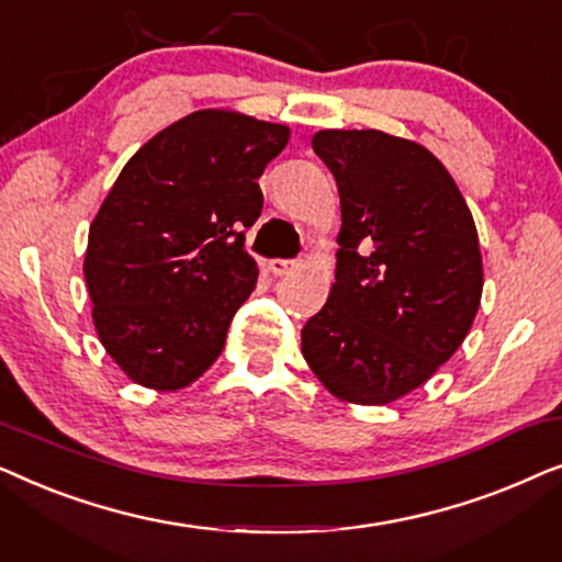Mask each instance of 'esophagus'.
Masks as SVG:
<instances>
[{
  "instance_id": "1",
  "label": "esophagus",
  "mask_w": 562,
  "mask_h": 562,
  "mask_svg": "<svg viewBox=\"0 0 562 562\" xmlns=\"http://www.w3.org/2000/svg\"><path fill=\"white\" fill-rule=\"evenodd\" d=\"M296 268V260H286V258H273L268 260V271L273 276H286Z\"/></svg>"
}]
</instances>
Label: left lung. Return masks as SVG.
<instances>
[{
  "label": "left lung",
  "mask_w": 562,
  "mask_h": 562,
  "mask_svg": "<svg viewBox=\"0 0 562 562\" xmlns=\"http://www.w3.org/2000/svg\"><path fill=\"white\" fill-rule=\"evenodd\" d=\"M312 148L340 191L327 304L302 352L329 394L389 404L422 386L465 340L481 304L473 214L440 160L381 130H322Z\"/></svg>",
  "instance_id": "obj_1"
}]
</instances>
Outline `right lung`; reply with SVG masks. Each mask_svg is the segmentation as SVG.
<instances>
[{"label": "right lung", "mask_w": 562, "mask_h": 562, "mask_svg": "<svg viewBox=\"0 0 562 562\" xmlns=\"http://www.w3.org/2000/svg\"><path fill=\"white\" fill-rule=\"evenodd\" d=\"M289 127L225 110L189 114L127 160L89 227L83 258L104 350L140 386L176 391L225 348L258 266L245 229L258 179Z\"/></svg>", "instance_id": "right-lung-1"}]
</instances>
